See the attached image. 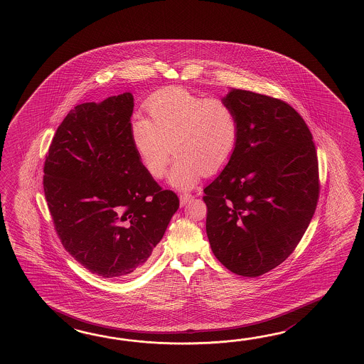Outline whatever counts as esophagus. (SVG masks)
Here are the masks:
<instances>
[{"mask_svg": "<svg viewBox=\"0 0 364 364\" xmlns=\"http://www.w3.org/2000/svg\"><path fill=\"white\" fill-rule=\"evenodd\" d=\"M193 196L191 193H181L179 195V203H181V205H185L186 203L188 200H191Z\"/></svg>", "mask_w": 364, "mask_h": 364, "instance_id": "34e87169", "label": "esophagus"}]
</instances>
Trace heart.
<instances>
[{
    "label": "heart",
    "instance_id": "heart-1",
    "mask_svg": "<svg viewBox=\"0 0 364 364\" xmlns=\"http://www.w3.org/2000/svg\"><path fill=\"white\" fill-rule=\"evenodd\" d=\"M146 107L151 119L134 117L130 135L151 177L163 178L173 151L177 159L169 182L181 190L191 188L203 173H217L232 160L240 124L230 102L176 87L152 95Z\"/></svg>",
    "mask_w": 364,
    "mask_h": 364
}]
</instances>
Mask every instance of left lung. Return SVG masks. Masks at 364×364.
I'll use <instances>...</instances> for the list:
<instances>
[{
  "instance_id": "left-lung-1",
  "label": "left lung",
  "mask_w": 364,
  "mask_h": 364,
  "mask_svg": "<svg viewBox=\"0 0 364 364\" xmlns=\"http://www.w3.org/2000/svg\"><path fill=\"white\" fill-rule=\"evenodd\" d=\"M240 118L232 160L204 188L207 235L229 271L257 277L285 262L315 213L316 148L301 114L285 101L232 90Z\"/></svg>"
}]
</instances>
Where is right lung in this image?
<instances>
[{"label": "right lung", "instance_id": "right-lung-1", "mask_svg": "<svg viewBox=\"0 0 364 364\" xmlns=\"http://www.w3.org/2000/svg\"><path fill=\"white\" fill-rule=\"evenodd\" d=\"M130 92L83 102L58 126L44 163V193L62 246L85 269L121 279L147 263L179 207L140 163Z\"/></svg>", "mask_w": 364, "mask_h": 364}]
</instances>
